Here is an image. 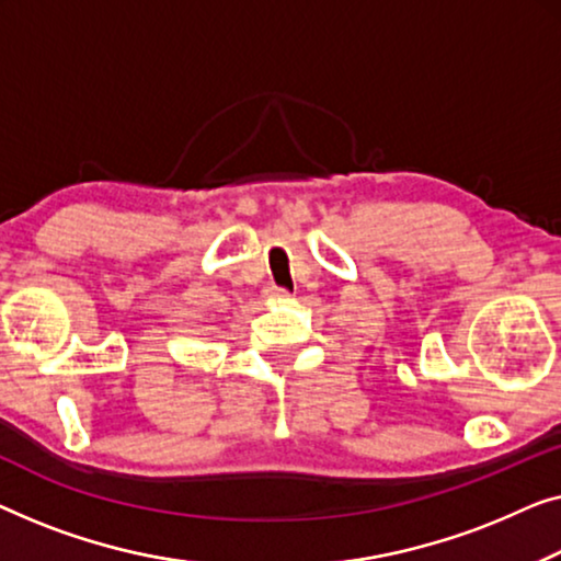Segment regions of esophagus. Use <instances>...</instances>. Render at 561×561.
<instances>
[{"instance_id":"obj_1","label":"esophagus","mask_w":561,"mask_h":561,"mask_svg":"<svg viewBox=\"0 0 561 561\" xmlns=\"http://www.w3.org/2000/svg\"><path fill=\"white\" fill-rule=\"evenodd\" d=\"M266 297H289V291L282 287H266Z\"/></svg>"}]
</instances>
